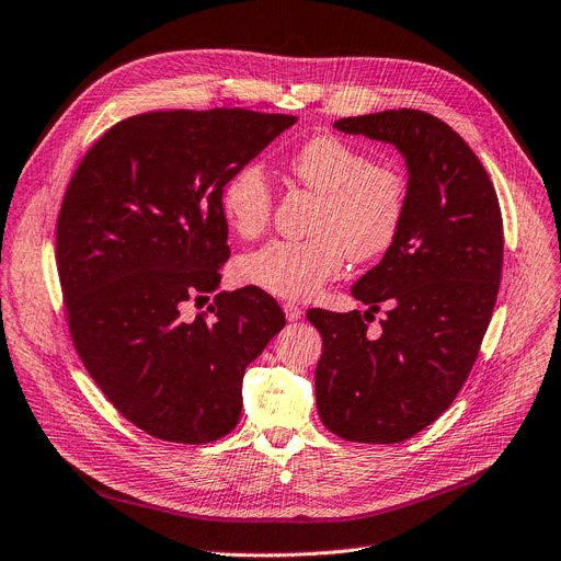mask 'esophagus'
<instances>
[{
	"instance_id": "1",
	"label": "esophagus",
	"mask_w": 561,
	"mask_h": 561,
	"mask_svg": "<svg viewBox=\"0 0 561 561\" xmlns=\"http://www.w3.org/2000/svg\"><path fill=\"white\" fill-rule=\"evenodd\" d=\"M284 313H286V319H288L290 323H296V321L302 319V309H300L298 305H294V302H286V305H284Z\"/></svg>"
}]
</instances>
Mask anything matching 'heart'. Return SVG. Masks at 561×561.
Returning a JSON list of instances; mask_svg holds the SVG:
<instances>
[{"instance_id":"obj_1","label":"heart","mask_w":561,"mask_h":561,"mask_svg":"<svg viewBox=\"0 0 561 561\" xmlns=\"http://www.w3.org/2000/svg\"><path fill=\"white\" fill-rule=\"evenodd\" d=\"M288 174L319 194L309 240H273L236 261V279L284 300H307L336 277L346 259L369 261L392 248L408 210V179L376 164L357 144L316 135L286 160ZM227 227L242 240L271 220L273 190L261 164L238 167L220 190Z\"/></svg>"}]
</instances>
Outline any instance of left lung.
Instances as JSON below:
<instances>
[{"instance_id":"8db88e82","label":"left lung","mask_w":561,"mask_h":561,"mask_svg":"<svg viewBox=\"0 0 561 561\" xmlns=\"http://www.w3.org/2000/svg\"><path fill=\"white\" fill-rule=\"evenodd\" d=\"M346 135L392 144L408 169L403 227L351 294L369 305L309 309L323 336L316 408L344 440L392 445L435 422L456 399L489 330L502 277V213L470 146L420 110L334 121ZM390 305L380 335L366 321Z\"/></svg>"}]
</instances>
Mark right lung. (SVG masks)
Instances as JSON below:
<instances>
[{"label":"right lung","instance_id":"add662e5","mask_svg":"<svg viewBox=\"0 0 561 561\" xmlns=\"http://www.w3.org/2000/svg\"><path fill=\"white\" fill-rule=\"evenodd\" d=\"M298 116L169 110L112 126L80 162L57 225L68 325L87 371L128 422L169 443L233 431L242 376L284 325L254 286H220V190Z\"/></svg>","mask_w":561,"mask_h":561}]
</instances>
